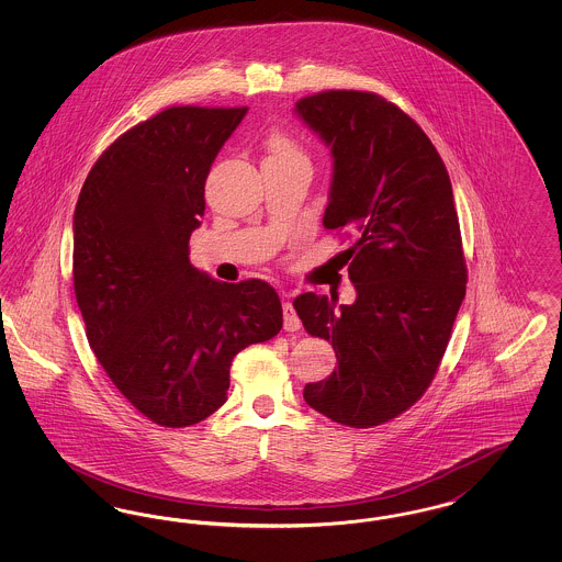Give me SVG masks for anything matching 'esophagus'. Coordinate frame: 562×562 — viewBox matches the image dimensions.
Instances as JSON below:
<instances>
[{"label": "esophagus", "instance_id": "esophagus-1", "mask_svg": "<svg viewBox=\"0 0 562 562\" xmlns=\"http://www.w3.org/2000/svg\"><path fill=\"white\" fill-rule=\"evenodd\" d=\"M282 312H284V330H291V333L299 330V328H301V321H299V316H296L291 301H284V303H282Z\"/></svg>", "mask_w": 562, "mask_h": 562}]
</instances>
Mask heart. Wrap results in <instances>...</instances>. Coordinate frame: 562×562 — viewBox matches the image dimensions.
Wrapping results in <instances>:
<instances>
[{
	"instance_id": "1",
	"label": "heart",
	"mask_w": 562,
	"mask_h": 562,
	"mask_svg": "<svg viewBox=\"0 0 562 562\" xmlns=\"http://www.w3.org/2000/svg\"><path fill=\"white\" fill-rule=\"evenodd\" d=\"M269 158H303L286 134H273L268 143Z\"/></svg>"
}]
</instances>
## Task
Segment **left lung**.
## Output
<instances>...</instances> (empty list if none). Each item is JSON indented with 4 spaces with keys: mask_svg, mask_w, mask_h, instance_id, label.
Listing matches in <instances>:
<instances>
[{
    "mask_svg": "<svg viewBox=\"0 0 562 562\" xmlns=\"http://www.w3.org/2000/svg\"><path fill=\"white\" fill-rule=\"evenodd\" d=\"M294 111L333 154L322 223L356 240L341 252L351 305L316 293L293 301L305 330L337 353L303 398L337 424L373 428L424 396L465 296L453 188L428 134L374 92L326 90Z\"/></svg>",
    "mask_w": 562,
    "mask_h": 562,
    "instance_id": "left-lung-1",
    "label": "left lung"
}]
</instances>
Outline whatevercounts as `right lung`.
Listing matches in <instances>:
<instances>
[{"instance_id": "obj_1", "label": "right lung", "mask_w": 562, "mask_h": 562, "mask_svg": "<svg viewBox=\"0 0 562 562\" xmlns=\"http://www.w3.org/2000/svg\"><path fill=\"white\" fill-rule=\"evenodd\" d=\"M248 108H168L115 138L74 214V289L88 344L122 396L164 428L227 401L234 356L282 328L263 280L227 284L193 268L204 183Z\"/></svg>"}]
</instances>
